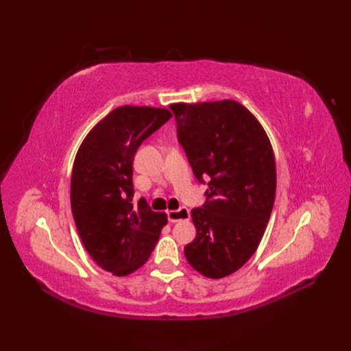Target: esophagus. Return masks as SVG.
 <instances>
[{
  "instance_id": "1",
  "label": "esophagus",
  "mask_w": 351,
  "mask_h": 351,
  "mask_svg": "<svg viewBox=\"0 0 351 351\" xmlns=\"http://www.w3.org/2000/svg\"><path fill=\"white\" fill-rule=\"evenodd\" d=\"M167 217H169L170 223L189 220L190 219V210L187 207H181L180 210H170V211H167Z\"/></svg>"
}]
</instances>
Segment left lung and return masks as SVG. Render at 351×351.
Masks as SVG:
<instances>
[{
  "label": "left lung",
  "mask_w": 351,
  "mask_h": 351,
  "mask_svg": "<svg viewBox=\"0 0 351 351\" xmlns=\"http://www.w3.org/2000/svg\"><path fill=\"white\" fill-rule=\"evenodd\" d=\"M170 108L194 176L210 178L208 202L191 211L197 234L184 256L199 274L223 278L256 253L270 220L277 187L273 147L254 114L234 99Z\"/></svg>",
  "instance_id": "1"
}]
</instances>
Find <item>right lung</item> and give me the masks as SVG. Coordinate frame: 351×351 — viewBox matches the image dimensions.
<instances>
[{"label":"right lung","instance_id":"1","mask_svg":"<svg viewBox=\"0 0 351 351\" xmlns=\"http://www.w3.org/2000/svg\"><path fill=\"white\" fill-rule=\"evenodd\" d=\"M173 117L170 110L121 106L99 120L75 154L71 211L91 258L112 276L138 270L152 256L167 214L131 203L132 160L140 144Z\"/></svg>","mask_w":351,"mask_h":351}]
</instances>
